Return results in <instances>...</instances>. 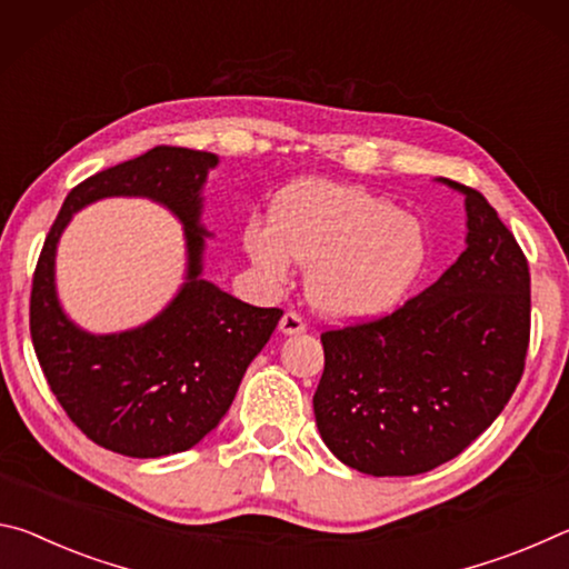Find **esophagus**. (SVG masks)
<instances>
[{"label": "esophagus", "mask_w": 569, "mask_h": 569, "mask_svg": "<svg viewBox=\"0 0 569 569\" xmlns=\"http://www.w3.org/2000/svg\"><path fill=\"white\" fill-rule=\"evenodd\" d=\"M305 330H307V325L297 312H284L282 320H279V332L282 335H300Z\"/></svg>", "instance_id": "obj_1"}]
</instances>
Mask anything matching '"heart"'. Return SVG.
<instances>
[{
    "instance_id": "b5f03b06",
    "label": "heart",
    "mask_w": 569,
    "mask_h": 569,
    "mask_svg": "<svg viewBox=\"0 0 569 569\" xmlns=\"http://www.w3.org/2000/svg\"><path fill=\"white\" fill-rule=\"evenodd\" d=\"M244 249L269 279L307 267V297L325 318L366 322L390 315L428 264V231L413 213L362 186L310 181L287 189L272 223L251 221Z\"/></svg>"
}]
</instances>
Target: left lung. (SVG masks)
<instances>
[{
  "label": "left lung",
  "instance_id": "obj_1",
  "mask_svg": "<svg viewBox=\"0 0 569 569\" xmlns=\"http://www.w3.org/2000/svg\"><path fill=\"white\" fill-rule=\"evenodd\" d=\"M439 181L463 193L461 257L396 312L320 338L315 423L342 463L370 477L451 461L495 423L525 372V251L479 191Z\"/></svg>",
  "mask_w": 569,
  "mask_h": 569
}]
</instances>
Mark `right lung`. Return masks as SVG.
Instances as JSON below:
<instances>
[{"mask_svg":"<svg viewBox=\"0 0 569 569\" xmlns=\"http://www.w3.org/2000/svg\"><path fill=\"white\" fill-rule=\"evenodd\" d=\"M217 163L207 151L156 146L74 186L44 239L32 279V346L64 413L102 449L158 459L197 446L229 411L249 362L282 318L279 307L247 305L203 279L211 231L201 223V191ZM110 196L151 198L182 221L187 277L153 321L92 336L61 310L53 254L71 213Z\"/></svg>","mask_w":569,"mask_h":569,"instance_id":"obj_1","label":"right lung"}]
</instances>
